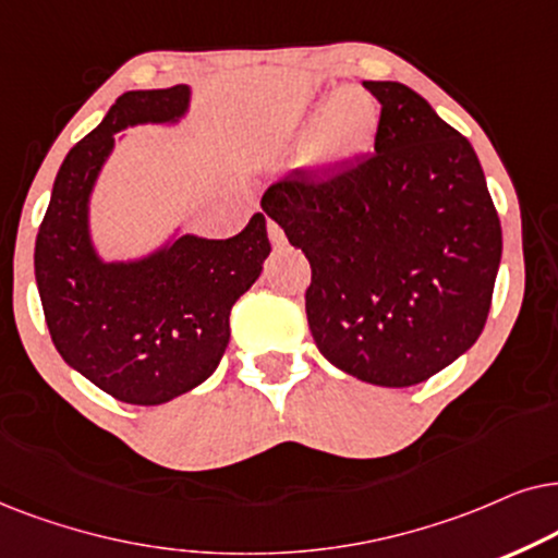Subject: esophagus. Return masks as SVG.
<instances>
[{"label": "esophagus", "mask_w": 558, "mask_h": 558, "mask_svg": "<svg viewBox=\"0 0 558 558\" xmlns=\"http://www.w3.org/2000/svg\"><path fill=\"white\" fill-rule=\"evenodd\" d=\"M267 236H270L272 247H286V232L272 219H267Z\"/></svg>", "instance_id": "34e87169"}]
</instances>
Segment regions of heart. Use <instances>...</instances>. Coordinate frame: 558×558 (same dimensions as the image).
Instances as JSON below:
<instances>
[{"label":"heart","instance_id":"b5f03b06","mask_svg":"<svg viewBox=\"0 0 558 558\" xmlns=\"http://www.w3.org/2000/svg\"><path fill=\"white\" fill-rule=\"evenodd\" d=\"M314 119H322L318 153L324 160H349L365 153L377 130V107L360 92L326 94L314 104Z\"/></svg>","mask_w":558,"mask_h":558}]
</instances>
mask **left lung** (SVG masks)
<instances>
[{"instance_id": "left-lung-1", "label": "left lung", "mask_w": 558, "mask_h": 558, "mask_svg": "<svg viewBox=\"0 0 558 558\" xmlns=\"http://www.w3.org/2000/svg\"><path fill=\"white\" fill-rule=\"evenodd\" d=\"M365 88L383 104L375 153L278 178L263 211L311 263L318 352L356 380L408 388L480 339L502 229L470 140L405 84Z\"/></svg>"}]
</instances>
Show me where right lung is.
<instances>
[{
  "label": "right lung",
  "mask_w": 558,
  "mask_h": 558,
  "mask_svg": "<svg viewBox=\"0 0 558 558\" xmlns=\"http://www.w3.org/2000/svg\"><path fill=\"white\" fill-rule=\"evenodd\" d=\"M191 86L128 92L65 155L35 240V283L65 365L111 398L160 405L202 385L229 344V314L270 255L263 214L240 234H175L140 259L107 263L94 247L88 202L117 132L175 124Z\"/></svg>",
  "instance_id": "obj_1"
}]
</instances>
